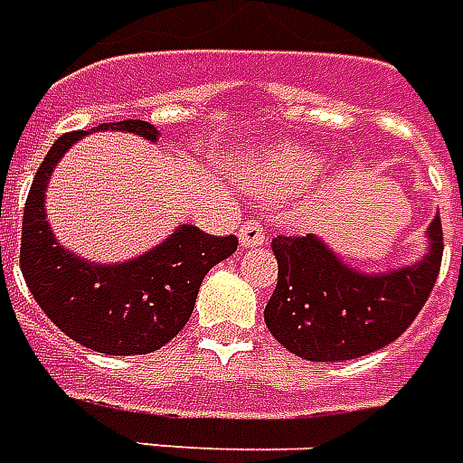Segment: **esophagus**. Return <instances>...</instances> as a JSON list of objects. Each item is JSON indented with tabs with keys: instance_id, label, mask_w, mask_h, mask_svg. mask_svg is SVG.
<instances>
[{
	"instance_id": "1",
	"label": "esophagus",
	"mask_w": 463,
	"mask_h": 463,
	"mask_svg": "<svg viewBox=\"0 0 463 463\" xmlns=\"http://www.w3.org/2000/svg\"><path fill=\"white\" fill-rule=\"evenodd\" d=\"M238 241H241L242 250L260 248V245H265V231H262L258 222H245L241 232H238Z\"/></svg>"
}]
</instances>
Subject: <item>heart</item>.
Instances as JSON below:
<instances>
[{
    "instance_id": "obj_1",
    "label": "heart",
    "mask_w": 463,
    "mask_h": 463,
    "mask_svg": "<svg viewBox=\"0 0 463 463\" xmlns=\"http://www.w3.org/2000/svg\"><path fill=\"white\" fill-rule=\"evenodd\" d=\"M322 156L292 146H275L245 168V181L255 195L265 201L290 198L307 188L322 173Z\"/></svg>"
}]
</instances>
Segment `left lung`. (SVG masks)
<instances>
[{
    "instance_id": "8db88e82",
    "label": "left lung",
    "mask_w": 463,
    "mask_h": 463,
    "mask_svg": "<svg viewBox=\"0 0 463 463\" xmlns=\"http://www.w3.org/2000/svg\"><path fill=\"white\" fill-rule=\"evenodd\" d=\"M427 252L411 265L364 272L317 235L272 241L278 288L265 325L282 347L310 362H345L387 347L414 322L441 265V221L427 228Z\"/></svg>"
}]
</instances>
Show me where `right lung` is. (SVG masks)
Wrapping results in <instances>:
<instances>
[{
    "label": "right lung",
    "mask_w": 463,
    "mask_h": 463,
    "mask_svg": "<svg viewBox=\"0 0 463 463\" xmlns=\"http://www.w3.org/2000/svg\"><path fill=\"white\" fill-rule=\"evenodd\" d=\"M96 131L158 141L153 123L133 118L54 141L26 198L19 265L36 305L66 337L114 357L148 354L185 327L203 278L238 250V238H215L183 222L156 248L123 262H94L64 248L46 221V185L64 153Z\"/></svg>",
    "instance_id": "obj_1"
}]
</instances>
